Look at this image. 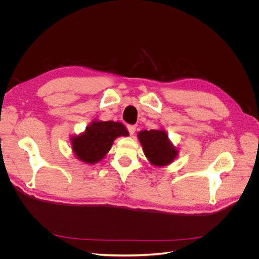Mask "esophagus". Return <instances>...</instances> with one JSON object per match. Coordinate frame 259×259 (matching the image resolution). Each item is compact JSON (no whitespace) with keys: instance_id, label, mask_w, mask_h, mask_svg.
<instances>
[{"instance_id":"34e87169","label":"esophagus","mask_w":259,"mask_h":259,"mask_svg":"<svg viewBox=\"0 0 259 259\" xmlns=\"http://www.w3.org/2000/svg\"><path fill=\"white\" fill-rule=\"evenodd\" d=\"M127 128H128V131H129L130 135H133V134H134V132H135V130H137V127H135V126H132V125H129Z\"/></svg>"}]
</instances>
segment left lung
<instances>
[{
  "label": "left lung",
  "mask_w": 259,
  "mask_h": 259,
  "mask_svg": "<svg viewBox=\"0 0 259 259\" xmlns=\"http://www.w3.org/2000/svg\"><path fill=\"white\" fill-rule=\"evenodd\" d=\"M138 137L146 157L153 166H168L179 154L165 130H144Z\"/></svg>",
  "instance_id": "1"
}]
</instances>
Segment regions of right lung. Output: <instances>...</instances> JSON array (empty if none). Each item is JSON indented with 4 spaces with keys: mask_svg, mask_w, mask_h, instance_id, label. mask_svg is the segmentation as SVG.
Listing matches in <instances>:
<instances>
[{
    "mask_svg": "<svg viewBox=\"0 0 259 259\" xmlns=\"http://www.w3.org/2000/svg\"><path fill=\"white\" fill-rule=\"evenodd\" d=\"M128 135L119 121L93 120L83 133L71 138L72 150L79 160L93 165L105 157L116 138Z\"/></svg>",
    "mask_w": 259,
    "mask_h": 259,
    "instance_id": "add662e5",
    "label": "right lung"
}]
</instances>
